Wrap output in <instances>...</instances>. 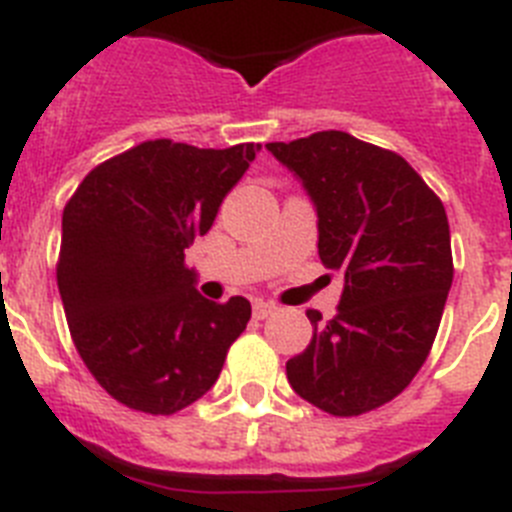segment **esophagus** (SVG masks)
Listing matches in <instances>:
<instances>
[{
    "label": "esophagus",
    "instance_id": "34e87169",
    "mask_svg": "<svg viewBox=\"0 0 512 512\" xmlns=\"http://www.w3.org/2000/svg\"><path fill=\"white\" fill-rule=\"evenodd\" d=\"M275 311H278V306L270 304V301H255V306H252V314H255L257 319H268Z\"/></svg>",
    "mask_w": 512,
    "mask_h": 512
}]
</instances>
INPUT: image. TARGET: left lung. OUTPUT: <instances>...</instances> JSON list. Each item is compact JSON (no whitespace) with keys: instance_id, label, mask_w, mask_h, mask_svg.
Segmentation results:
<instances>
[{"instance_id":"left-lung-1","label":"left lung","mask_w":512,"mask_h":512,"mask_svg":"<svg viewBox=\"0 0 512 512\" xmlns=\"http://www.w3.org/2000/svg\"><path fill=\"white\" fill-rule=\"evenodd\" d=\"M317 208L319 257L345 278L330 322L286 363L301 399L335 417L371 412L420 371L453 281L441 198L399 154L345 131L265 144Z\"/></svg>"}]
</instances>
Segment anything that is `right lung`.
Wrapping results in <instances>:
<instances>
[{"label": "right lung", "instance_id": "add662e5", "mask_svg": "<svg viewBox=\"0 0 512 512\" xmlns=\"http://www.w3.org/2000/svg\"><path fill=\"white\" fill-rule=\"evenodd\" d=\"M257 151L144 141L97 164L66 203L56 281L71 340L131 410L175 415L201 399L250 322L242 296L203 299L185 250Z\"/></svg>", "mask_w": 512, "mask_h": 512}]
</instances>
